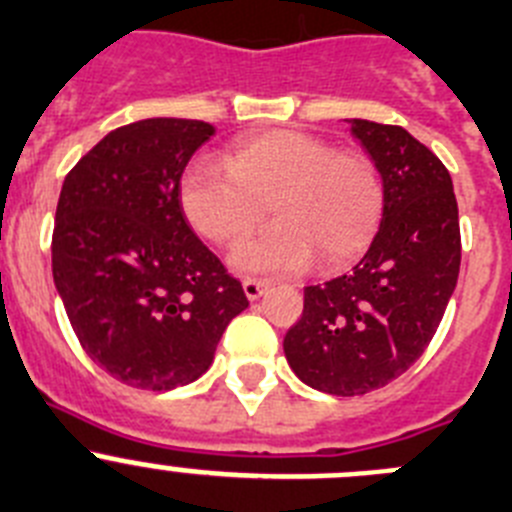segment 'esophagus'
I'll use <instances>...</instances> for the list:
<instances>
[{
	"mask_svg": "<svg viewBox=\"0 0 512 512\" xmlns=\"http://www.w3.org/2000/svg\"><path fill=\"white\" fill-rule=\"evenodd\" d=\"M242 290H245L247 300H260L262 295L267 293V283L265 280H255V278H247L245 283H242Z\"/></svg>",
	"mask_w": 512,
	"mask_h": 512,
	"instance_id": "1",
	"label": "esophagus"
}]
</instances>
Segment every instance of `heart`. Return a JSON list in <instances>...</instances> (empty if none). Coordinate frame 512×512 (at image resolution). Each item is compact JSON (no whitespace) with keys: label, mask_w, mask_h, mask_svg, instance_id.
Returning a JSON list of instances; mask_svg holds the SVG:
<instances>
[{"label":"heart","mask_w":512,"mask_h":512,"mask_svg":"<svg viewBox=\"0 0 512 512\" xmlns=\"http://www.w3.org/2000/svg\"><path fill=\"white\" fill-rule=\"evenodd\" d=\"M189 224L214 245H237L262 222L275 224L229 257L245 275H295L313 265H351L379 232L384 181L369 156L343 154L300 131L242 138L224 159L197 161L179 189Z\"/></svg>","instance_id":"b5f03b06"}]
</instances>
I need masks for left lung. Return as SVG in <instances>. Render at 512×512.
I'll return each instance as SVG.
<instances>
[{
    "instance_id": "8db88e82",
    "label": "left lung",
    "mask_w": 512,
    "mask_h": 512,
    "mask_svg": "<svg viewBox=\"0 0 512 512\" xmlns=\"http://www.w3.org/2000/svg\"><path fill=\"white\" fill-rule=\"evenodd\" d=\"M348 123L384 181V217L351 272L305 288L303 315L283 341L295 376L333 396L381 389L422 356L455 293L462 252L442 161L404 128Z\"/></svg>"
}]
</instances>
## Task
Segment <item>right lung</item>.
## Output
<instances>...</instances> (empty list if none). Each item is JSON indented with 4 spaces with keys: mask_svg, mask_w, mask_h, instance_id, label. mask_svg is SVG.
<instances>
[{
    "mask_svg": "<svg viewBox=\"0 0 512 512\" xmlns=\"http://www.w3.org/2000/svg\"><path fill=\"white\" fill-rule=\"evenodd\" d=\"M212 136L214 126L186 118L128 123L62 181L55 288L85 353L136 389L197 381L250 305L181 209V174Z\"/></svg>",
    "mask_w": 512,
    "mask_h": 512,
    "instance_id": "right-lung-1",
    "label": "right lung"
}]
</instances>
